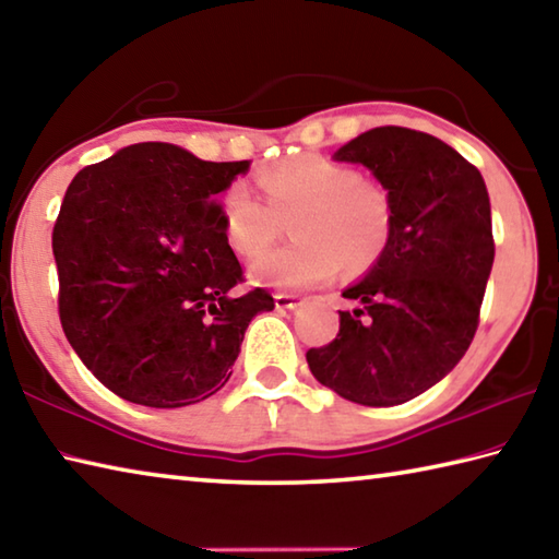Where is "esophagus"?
<instances>
[{"mask_svg": "<svg viewBox=\"0 0 559 559\" xmlns=\"http://www.w3.org/2000/svg\"><path fill=\"white\" fill-rule=\"evenodd\" d=\"M273 300H276L278 310H296L300 306V298L293 296V293H276Z\"/></svg>", "mask_w": 559, "mask_h": 559, "instance_id": "esophagus-1", "label": "esophagus"}]
</instances>
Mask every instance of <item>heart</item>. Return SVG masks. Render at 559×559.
<instances>
[{"label":"heart","mask_w":559,"mask_h":559,"mask_svg":"<svg viewBox=\"0 0 559 559\" xmlns=\"http://www.w3.org/2000/svg\"><path fill=\"white\" fill-rule=\"evenodd\" d=\"M266 202L235 182L219 200L227 245L239 257L266 251L290 222L293 245L261 257L251 278L269 288L306 290L377 263L391 241L393 205L381 182L324 156H298L259 174Z\"/></svg>","instance_id":"1"}]
</instances>
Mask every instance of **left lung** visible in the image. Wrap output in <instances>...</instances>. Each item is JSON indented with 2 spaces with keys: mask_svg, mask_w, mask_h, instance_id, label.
I'll return each instance as SVG.
<instances>
[{
  "mask_svg": "<svg viewBox=\"0 0 559 559\" xmlns=\"http://www.w3.org/2000/svg\"><path fill=\"white\" fill-rule=\"evenodd\" d=\"M334 158L367 166L389 190L393 231L342 293L359 308L340 310L337 337L306 357L342 399L385 408L428 391L469 349L493 266L489 192L452 146L405 127L364 131Z\"/></svg>",
  "mask_w": 559,
  "mask_h": 559,
  "instance_id": "obj_1",
  "label": "left lung"
}]
</instances>
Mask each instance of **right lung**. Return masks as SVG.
<instances>
[{"mask_svg": "<svg viewBox=\"0 0 559 559\" xmlns=\"http://www.w3.org/2000/svg\"><path fill=\"white\" fill-rule=\"evenodd\" d=\"M249 160L212 164L174 144H134L70 182L53 227L58 314L70 347L119 399L180 408L231 377L266 288L245 271L212 198Z\"/></svg>", "mask_w": 559, "mask_h": 559, "instance_id": "add662e5", "label": "right lung"}]
</instances>
